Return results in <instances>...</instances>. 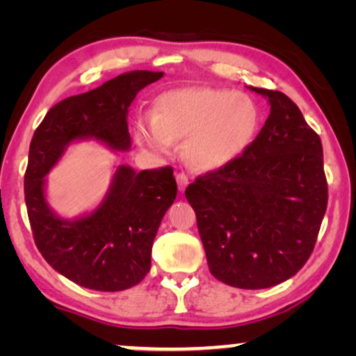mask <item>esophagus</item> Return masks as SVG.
I'll return each instance as SVG.
<instances>
[{"label":"esophagus","mask_w":356,"mask_h":356,"mask_svg":"<svg viewBox=\"0 0 356 356\" xmlns=\"http://www.w3.org/2000/svg\"><path fill=\"white\" fill-rule=\"evenodd\" d=\"M177 183H178V188H179V191H184V188L188 186V183H189V178H188V175L186 173H177Z\"/></svg>","instance_id":"obj_1"}]
</instances>
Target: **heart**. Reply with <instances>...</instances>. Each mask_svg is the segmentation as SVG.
Listing matches in <instances>:
<instances>
[{
	"mask_svg": "<svg viewBox=\"0 0 356 356\" xmlns=\"http://www.w3.org/2000/svg\"><path fill=\"white\" fill-rule=\"evenodd\" d=\"M259 106L250 95L212 87H184L155 99L154 115L134 121L140 147L170 155L183 140V155L197 172H216L240 157L259 129Z\"/></svg>",
	"mask_w": 356,
	"mask_h": 356,
	"instance_id": "1",
	"label": "heart"
}]
</instances>
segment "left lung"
<instances>
[{
	"label": "left lung",
	"mask_w": 356,
	"mask_h": 356,
	"mask_svg": "<svg viewBox=\"0 0 356 356\" xmlns=\"http://www.w3.org/2000/svg\"><path fill=\"white\" fill-rule=\"evenodd\" d=\"M270 115L235 162L196 178L186 199L211 274L236 289L259 290L293 277L314 250L327 209L323 144L298 106L279 90Z\"/></svg>",
	"instance_id": "1"
}]
</instances>
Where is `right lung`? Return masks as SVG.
<instances>
[{"instance_id":"add662e5","label":"right lung","mask_w":356,"mask_h":356,"mask_svg":"<svg viewBox=\"0 0 356 356\" xmlns=\"http://www.w3.org/2000/svg\"><path fill=\"white\" fill-rule=\"evenodd\" d=\"M163 72L129 71L86 94L56 104L33 133L24 193L33 240L45 261L74 284L97 291L138 285L150 270L160 222L177 197L170 167L136 172L115 168L108 191L94 211L65 218L47 201V175L71 144L95 140L128 152V110L139 90Z\"/></svg>"}]
</instances>
